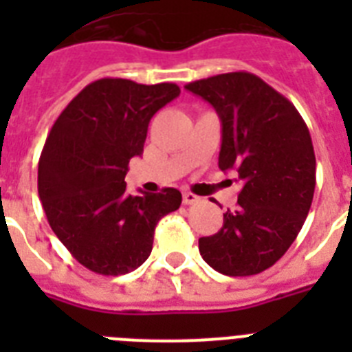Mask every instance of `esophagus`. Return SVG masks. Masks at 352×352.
I'll list each match as a JSON object with an SVG mask.
<instances>
[{
  "label": "esophagus",
  "instance_id": "1",
  "mask_svg": "<svg viewBox=\"0 0 352 352\" xmlns=\"http://www.w3.org/2000/svg\"><path fill=\"white\" fill-rule=\"evenodd\" d=\"M201 201V197H197L192 192H183V204H195Z\"/></svg>",
  "mask_w": 352,
  "mask_h": 352
}]
</instances>
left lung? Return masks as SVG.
I'll return each mask as SVG.
<instances>
[{
    "instance_id": "1",
    "label": "left lung",
    "mask_w": 352,
    "mask_h": 352,
    "mask_svg": "<svg viewBox=\"0 0 352 352\" xmlns=\"http://www.w3.org/2000/svg\"><path fill=\"white\" fill-rule=\"evenodd\" d=\"M222 121L219 167L234 170L241 190L213 236L199 238L203 259L222 275L248 276L284 256L309 214L316 155L296 107L261 77L231 72L185 86Z\"/></svg>"
}]
</instances>
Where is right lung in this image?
Segmentation results:
<instances>
[{
    "label": "right lung",
    "mask_w": 352,
    "mask_h": 352,
    "mask_svg": "<svg viewBox=\"0 0 352 352\" xmlns=\"http://www.w3.org/2000/svg\"><path fill=\"white\" fill-rule=\"evenodd\" d=\"M179 95L173 82L105 77L65 107L38 160V195L49 226L84 268L118 276L149 257L155 227L182 194L129 195V162L141 157L149 120Z\"/></svg>",
    "instance_id": "obj_1"
}]
</instances>
